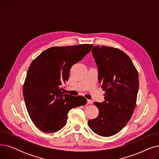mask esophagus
I'll return each mask as SVG.
<instances>
[{"label": "esophagus", "mask_w": 159, "mask_h": 159, "mask_svg": "<svg viewBox=\"0 0 159 159\" xmlns=\"http://www.w3.org/2000/svg\"><path fill=\"white\" fill-rule=\"evenodd\" d=\"M88 103L89 104H91L93 103V101H91V100H89V99H88Z\"/></svg>", "instance_id": "obj_1"}]
</instances>
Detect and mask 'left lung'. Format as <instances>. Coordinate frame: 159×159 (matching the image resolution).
I'll return each mask as SVG.
<instances>
[{"label":"left lung","mask_w":159,"mask_h":159,"mask_svg":"<svg viewBox=\"0 0 159 159\" xmlns=\"http://www.w3.org/2000/svg\"><path fill=\"white\" fill-rule=\"evenodd\" d=\"M98 67V79L105 91L102 102H94L99 111L88 126L96 134L110 137L119 133L135 110L139 74L129 56L117 48L95 46L92 49Z\"/></svg>","instance_id":"obj_1"}]
</instances>
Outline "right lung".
I'll list each match as a JSON object with an SVG mask.
<instances>
[{"mask_svg": "<svg viewBox=\"0 0 159 159\" xmlns=\"http://www.w3.org/2000/svg\"><path fill=\"white\" fill-rule=\"evenodd\" d=\"M92 44L52 47L30 64L23 86V96L33 122L41 131L55 133L67 122L72 108L84 106L82 96L65 94L62 85L70 77L71 66L80 61Z\"/></svg>", "mask_w": 159, "mask_h": 159, "instance_id": "1", "label": "right lung"}]
</instances>
